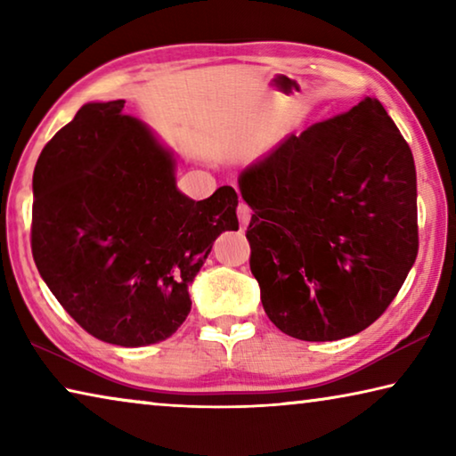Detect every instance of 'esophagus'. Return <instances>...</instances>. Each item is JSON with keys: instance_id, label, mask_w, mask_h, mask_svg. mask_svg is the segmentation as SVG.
Listing matches in <instances>:
<instances>
[{"instance_id": "34e87169", "label": "esophagus", "mask_w": 456, "mask_h": 456, "mask_svg": "<svg viewBox=\"0 0 456 456\" xmlns=\"http://www.w3.org/2000/svg\"><path fill=\"white\" fill-rule=\"evenodd\" d=\"M237 217H239V223H241V227L245 229L247 225H249V221H251V209L249 207H247V203H239V207H237Z\"/></svg>"}]
</instances>
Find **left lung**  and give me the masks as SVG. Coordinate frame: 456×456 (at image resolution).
Masks as SVG:
<instances>
[{
	"mask_svg": "<svg viewBox=\"0 0 456 456\" xmlns=\"http://www.w3.org/2000/svg\"><path fill=\"white\" fill-rule=\"evenodd\" d=\"M251 273L283 334L331 342L374 323L419 253L411 146L376 98L289 134L239 175Z\"/></svg>",
	"mask_w": 456,
	"mask_h": 456,
	"instance_id": "1",
	"label": "left lung"
}]
</instances>
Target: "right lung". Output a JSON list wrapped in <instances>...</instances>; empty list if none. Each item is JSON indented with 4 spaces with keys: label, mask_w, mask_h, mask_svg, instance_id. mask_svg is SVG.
I'll use <instances>...</instances> for the list:
<instances>
[{
    "label": "right lung",
    "mask_w": 456,
    "mask_h": 456,
    "mask_svg": "<svg viewBox=\"0 0 456 456\" xmlns=\"http://www.w3.org/2000/svg\"><path fill=\"white\" fill-rule=\"evenodd\" d=\"M125 100L84 104L34 168L32 253L61 307L98 339L141 348L171 338L189 285L223 231L239 229L237 192L192 200L176 159Z\"/></svg>",
    "instance_id": "right-lung-1"
}]
</instances>
